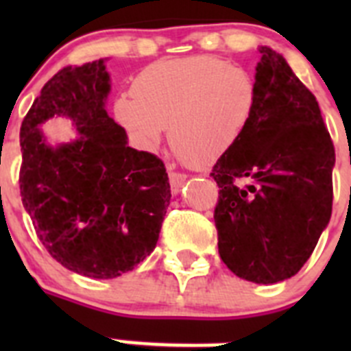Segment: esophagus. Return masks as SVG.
<instances>
[{
    "label": "esophagus",
    "instance_id": "34e87169",
    "mask_svg": "<svg viewBox=\"0 0 351 351\" xmlns=\"http://www.w3.org/2000/svg\"><path fill=\"white\" fill-rule=\"evenodd\" d=\"M169 179H170V188H172V193H178V191L181 190L182 182L186 181V173L169 172Z\"/></svg>",
    "mask_w": 351,
    "mask_h": 351
}]
</instances>
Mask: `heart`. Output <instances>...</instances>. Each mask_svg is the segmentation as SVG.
<instances>
[{"label": "heart", "instance_id": "1", "mask_svg": "<svg viewBox=\"0 0 351 351\" xmlns=\"http://www.w3.org/2000/svg\"><path fill=\"white\" fill-rule=\"evenodd\" d=\"M255 107V80L244 68L213 56H191L144 68L133 95L116 100L114 114L138 147L156 149L169 126L173 147L206 167L237 144Z\"/></svg>", "mask_w": 351, "mask_h": 351}]
</instances>
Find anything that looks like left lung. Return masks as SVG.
I'll return each mask as SVG.
<instances>
[{"label": "left lung", "mask_w": 351, "mask_h": 351, "mask_svg": "<svg viewBox=\"0 0 351 351\" xmlns=\"http://www.w3.org/2000/svg\"><path fill=\"white\" fill-rule=\"evenodd\" d=\"M260 54L255 112L210 176L219 256L239 278L272 285L302 269L328 225L336 153L315 95L283 56Z\"/></svg>", "instance_id": "8db88e82"}]
</instances>
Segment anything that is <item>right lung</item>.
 <instances>
[{"label":"right lung","mask_w":351,"mask_h":351,"mask_svg":"<svg viewBox=\"0 0 351 351\" xmlns=\"http://www.w3.org/2000/svg\"><path fill=\"white\" fill-rule=\"evenodd\" d=\"M105 60L64 66L42 88L21 126L19 186L40 243L63 267L110 280L151 255L170 204L165 165L137 151L105 110ZM66 115L75 141L51 148L39 125Z\"/></svg>","instance_id":"right-lung-1"}]
</instances>
